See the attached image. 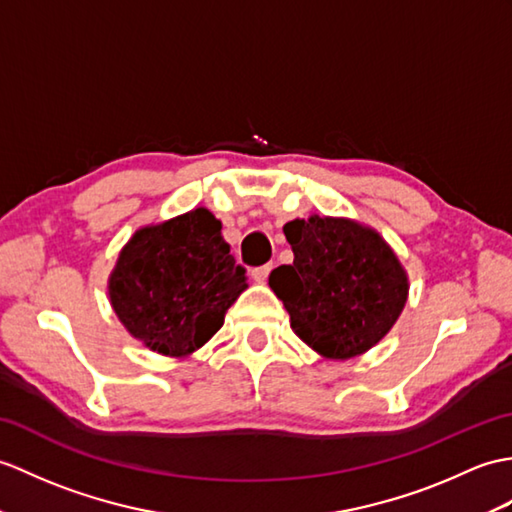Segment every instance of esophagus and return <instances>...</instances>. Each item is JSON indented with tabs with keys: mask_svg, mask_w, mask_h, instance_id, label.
I'll return each mask as SVG.
<instances>
[{
	"mask_svg": "<svg viewBox=\"0 0 512 512\" xmlns=\"http://www.w3.org/2000/svg\"><path fill=\"white\" fill-rule=\"evenodd\" d=\"M270 270H272V264H264V266L253 268L251 275H253V279H255L257 283H264V281L268 279V275H270Z\"/></svg>",
	"mask_w": 512,
	"mask_h": 512,
	"instance_id": "obj_1",
	"label": "esophagus"
}]
</instances>
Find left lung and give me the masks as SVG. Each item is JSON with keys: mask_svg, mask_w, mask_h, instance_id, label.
<instances>
[{"mask_svg": "<svg viewBox=\"0 0 512 512\" xmlns=\"http://www.w3.org/2000/svg\"><path fill=\"white\" fill-rule=\"evenodd\" d=\"M294 261L268 283L294 334L320 355L355 358L395 325L408 296L399 259L375 231L342 218L292 220L283 227Z\"/></svg>", "mask_w": 512, "mask_h": 512, "instance_id": "8db88e82", "label": "left lung"}]
</instances>
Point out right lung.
Segmentation results:
<instances>
[{
  "label": "right lung",
  "instance_id": "1",
  "mask_svg": "<svg viewBox=\"0 0 512 512\" xmlns=\"http://www.w3.org/2000/svg\"><path fill=\"white\" fill-rule=\"evenodd\" d=\"M222 224L207 209L135 233L111 275V303L124 327L152 351L187 355L224 323L246 290Z\"/></svg>",
  "mask_w": 512,
  "mask_h": 512
}]
</instances>
